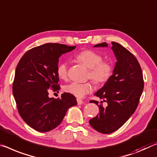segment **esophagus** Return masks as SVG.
<instances>
[{"instance_id": "1", "label": "esophagus", "mask_w": 157, "mask_h": 157, "mask_svg": "<svg viewBox=\"0 0 157 157\" xmlns=\"http://www.w3.org/2000/svg\"><path fill=\"white\" fill-rule=\"evenodd\" d=\"M77 102H78V105H82L83 103V101L80 98H77Z\"/></svg>"}]
</instances>
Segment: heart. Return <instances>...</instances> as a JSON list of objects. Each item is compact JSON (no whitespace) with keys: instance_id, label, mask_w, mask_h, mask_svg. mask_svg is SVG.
<instances>
[{"instance_id":"heart-1","label":"heart","mask_w":157,"mask_h":157,"mask_svg":"<svg viewBox=\"0 0 157 157\" xmlns=\"http://www.w3.org/2000/svg\"><path fill=\"white\" fill-rule=\"evenodd\" d=\"M76 59L89 68V78L97 84L105 82L112 76L113 71L112 63L108 61H103L101 54L96 52L90 49L82 51L77 54ZM56 73L59 78L62 79L68 78V64L66 62H61L59 64ZM93 89L94 84L91 82L84 83L72 82L63 87L66 93L78 98H82L90 94Z\"/></svg>"}]
</instances>
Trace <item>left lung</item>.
I'll use <instances>...</instances> for the list:
<instances>
[{
  "label": "left lung",
  "instance_id": "8db88e82",
  "mask_svg": "<svg viewBox=\"0 0 157 157\" xmlns=\"http://www.w3.org/2000/svg\"><path fill=\"white\" fill-rule=\"evenodd\" d=\"M117 61L113 75L95 95L108 103L105 108L98 105L100 113L89 120V124L98 132L109 134L124 125L138 107L144 88L143 72L138 60L132 53L120 44L112 42ZM94 47H108L103 43ZM103 103V101L101 102Z\"/></svg>",
  "mask_w": 157,
  "mask_h": 157
}]
</instances>
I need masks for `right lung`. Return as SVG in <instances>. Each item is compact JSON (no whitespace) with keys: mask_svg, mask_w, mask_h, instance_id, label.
Wrapping results in <instances>:
<instances>
[{"mask_svg":"<svg viewBox=\"0 0 157 157\" xmlns=\"http://www.w3.org/2000/svg\"><path fill=\"white\" fill-rule=\"evenodd\" d=\"M59 43H46L25 53L17 64L12 92L17 110L29 126L39 132L55 128L63 121L69 108L77 105L68 93L49 98V89L59 90L56 69L61 54L75 49Z\"/></svg>","mask_w":157,"mask_h":157,"instance_id":"obj_1","label":"right lung"}]
</instances>
